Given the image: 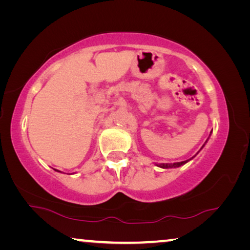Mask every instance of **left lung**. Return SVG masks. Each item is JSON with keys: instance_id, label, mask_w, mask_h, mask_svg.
Instances as JSON below:
<instances>
[{"instance_id": "8db88e82", "label": "left lung", "mask_w": 250, "mask_h": 250, "mask_svg": "<svg viewBox=\"0 0 250 250\" xmlns=\"http://www.w3.org/2000/svg\"><path fill=\"white\" fill-rule=\"evenodd\" d=\"M191 160V159H189ZM189 160H186V161H182V162H176V163H173V164H170V163H162V164H159L158 167H163V168H168V167H181V166H183V164H185L186 162H188Z\"/></svg>"}]
</instances>
